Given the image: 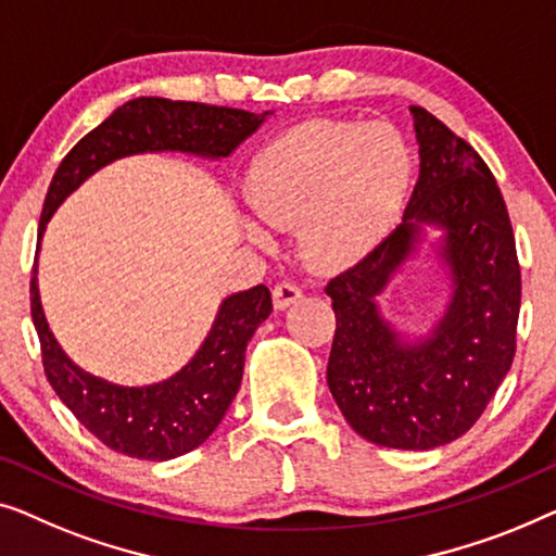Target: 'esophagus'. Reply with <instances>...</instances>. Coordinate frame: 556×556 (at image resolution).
Instances as JSON below:
<instances>
[{
    "label": "esophagus",
    "instance_id": "34e87169",
    "mask_svg": "<svg viewBox=\"0 0 556 556\" xmlns=\"http://www.w3.org/2000/svg\"><path fill=\"white\" fill-rule=\"evenodd\" d=\"M271 294H275V307L287 309V307H292L296 300H300L302 287L292 279H285V281H279L275 289H271Z\"/></svg>",
    "mask_w": 556,
    "mask_h": 556
}]
</instances>
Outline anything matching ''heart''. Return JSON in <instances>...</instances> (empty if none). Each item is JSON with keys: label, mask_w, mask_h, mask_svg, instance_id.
<instances>
[{"label": "heart", "mask_w": 556, "mask_h": 556, "mask_svg": "<svg viewBox=\"0 0 556 556\" xmlns=\"http://www.w3.org/2000/svg\"><path fill=\"white\" fill-rule=\"evenodd\" d=\"M410 153L390 125L317 121L264 148L247 174V199L271 226H296L315 269H340L375 247L401 208ZM256 241L264 233L249 226Z\"/></svg>", "instance_id": "heart-1"}]
</instances>
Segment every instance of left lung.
Wrapping results in <instances>:
<instances>
[{"label": "left lung", "instance_id": "8db88e82", "mask_svg": "<svg viewBox=\"0 0 556 556\" xmlns=\"http://www.w3.org/2000/svg\"><path fill=\"white\" fill-rule=\"evenodd\" d=\"M420 178L403 224L355 267L327 281L334 340L327 386L355 433L388 448L428 451L464 435L509 372L521 269L496 178L464 138L410 108ZM418 223L446 229L454 300L431 339L405 346L374 307L412 248Z\"/></svg>", "mask_w": 556, "mask_h": 556}]
</instances>
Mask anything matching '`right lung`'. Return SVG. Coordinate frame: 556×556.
Returning a JSON list of instances; mask_svg holds the SVG:
<instances>
[{
  "mask_svg": "<svg viewBox=\"0 0 556 556\" xmlns=\"http://www.w3.org/2000/svg\"><path fill=\"white\" fill-rule=\"evenodd\" d=\"M267 115L269 111L256 115L239 108L168 98L128 100L77 140L54 170L40 216V239L54 208L105 163L146 151L222 159L252 136ZM33 271L29 307L40 338L45 375L60 401L98 441L132 458L168 460L199 448L216 431L241 386L247 342L271 312L267 287L256 285L224 300L201 350L174 378L146 388H123L80 370L62 353L47 327L37 292V260Z\"/></svg>",
  "mask_w": 556,
  "mask_h": 556,
  "instance_id": "add662e5",
  "label": "right lung"
}]
</instances>
